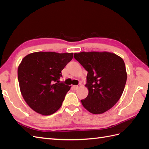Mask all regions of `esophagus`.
Wrapping results in <instances>:
<instances>
[{
	"label": "esophagus",
	"mask_w": 149,
	"mask_h": 149,
	"mask_svg": "<svg viewBox=\"0 0 149 149\" xmlns=\"http://www.w3.org/2000/svg\"><path fill=\"white\" fill-rule=\"evenodd\" d=\"M73 89L74 90L78 89V86H76V85H74V86H73Z\"/></svg>",
	"instance_id": "1"
}]
</instances>
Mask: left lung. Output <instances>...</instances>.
Listing matches in <instances>:
<instances>
[{
    "label": "left lung",
    "mask_w": 149,
    "mask_h": 149,
    "mask_svg": "<svg viewBox=\"0 0 149 149\" xmlns=\"http://www.w3.org/2000/svg\"><path fill=\"white\" fill-rule=\"evenodd\" d=\"M74 57L88 72L85 85L88 95L81 101L84 107L94 114L110 109L119 100L127 81L123 58L107 52H83Z\"/></svg>",
    "instance_id": "obj_1"
}]
</instances>
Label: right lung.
Here are the masks:
<instances>
[{"label": "right lung", "instance_id": "1", "mask_svg": "<svg viewBox=\"0 0 149 149\" xmlns=\"http://www.w3.org/2000/svg\"><path fill=\"white\" fill-rule=\"evenodd\" d=\"M73 53L38 52L29 54L18 68L20 92L26 104L43 116L60 109L71 86L60 81Z\"/></svg>", "mask_w": 149, "mask_h": 149}]
</instances>
